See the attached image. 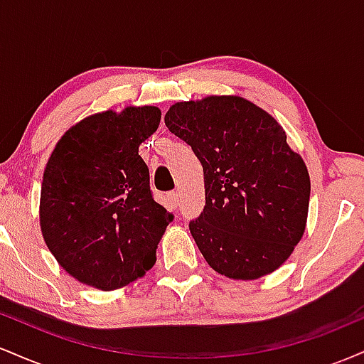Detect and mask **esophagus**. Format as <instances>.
I'll return each instance as SVG.
<instances>
[{
	"label": "esophagus",
	"mask_w": 364,
	"mask_h": 364,
	"mask_svg": "<svg viewBox=\"0 0 364 364\" xmlns=\"http://www.w3.org/2000/svg\"><path fill=\"white\" fill-rule=\"evenodd\" d=\"M168 200L171 202V205H173V207H178L179 198H178V193H176V191H169V193H168Z\"/></svg>",
	"instance_id": "esophagus-1"
}]
</instances>
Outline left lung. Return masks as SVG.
Instances as JSON below:
<instances>
[{
    "instance_id": "1",
    "label": "left lung",
    "mask_w": 364,
    "mask_h": 364,
    "mask_svg": "<svg viewBox=\"0 0 364 364\" xmlns=\"http://www.w3.org/2000/svg\"><path fill=\"white\" fill-rule=\"evenodd\" d=\"M164 121L202 162L205 207L190 231L208 265L236 281L277 270L304 235L311 190L284 128L240 95L176 102Z\"/></svg>"
}]
</instances>
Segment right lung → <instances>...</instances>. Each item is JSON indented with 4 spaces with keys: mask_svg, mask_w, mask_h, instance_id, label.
Here are the masks:
<instances>
[{
    "mask_svg": "<svg viewBox=\"0 0 364 364\" xmlns=\"http://www.w3.org/2000/svg\"><path fill=\"white\" fill-rule=\"evenodd\" d=\"M161 109L128 106L75 123L58 140L41 186V232L73 279L114 291L144 277L173 215L152 198L139 147Z\"/></svg>",
    "mask_w": 364,
    "mask_h": 364,
    "instance_id": "1",
    "label": "right lung"
}]
</instances>
